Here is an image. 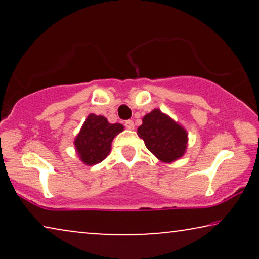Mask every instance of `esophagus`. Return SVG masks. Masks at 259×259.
<instances>
[{
  "label": "esophagus",
  "instance_id": "obj_1",
  "mask_svg": "<svg viewBox=\"0 0 259 259\" xmlns=\"http://www.w3.org/2000/svg\"><path fill=\"white\" fill-rule=\"evenodd\" d=\"M125 126H126L127 130H131V131L134 130V127H136V126H134V122L132 121V120H127V121L125 122Z\"/></svg>",
  "mask_w": 259,
  "mask_h": 259
}]
</instances>
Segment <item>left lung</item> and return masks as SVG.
I'll return each instance as SVG.
<instances>
[{"instance_id":"8db88e82","label":"left lung","mask_w":259,"mask_h":259,"mask_svg":"<svg viewBox=\"0 0 259 259\" xmlns=\"http://www.w3.org/2000/svg\"><path fill=\"white\" fill-rule=\"evenodd\" d=\"M138 136L161 162L171 164L186 153L187 131L158 108L144 116L143 125L138 127Z\"/></svg>"}]
</instances>
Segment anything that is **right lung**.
<instances>
[{"label":"right lung","instance_id":"obj_1","mask_svg":"<svg viewBox=\"0 0 259 259\" xmlns=\"http://www.w3.org/2000/svg\"><path fill=\"white\" fill-rule=\"evenodd\" d=\"M122 131L121 123H109L105 116L91 113L74 139L77 157L84 165L99 164L109 154L113 139Z\"/></svg>","mask_w":259,"mask_h":259}]
</instances>
